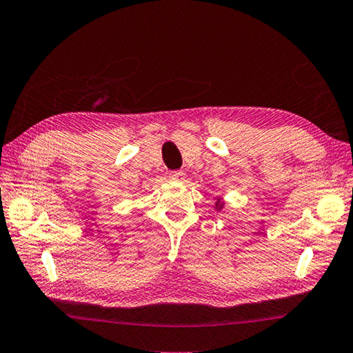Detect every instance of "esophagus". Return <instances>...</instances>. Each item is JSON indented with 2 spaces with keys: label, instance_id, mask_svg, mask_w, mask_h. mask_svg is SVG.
<instances>
[{
  "label": "esophagus",
  "instance_id": "esophagus-1",
  "mask_svg": "<svg viewBox=\"0 0 353 353\" xmlns=\"http://www.w3.org/2000/svg\"><path fill=\"white\" fill-rule=\"evenodd\" d=\"M169 179H170V181H183V179H184V172H181V170L170 172Z\"/></svg>",
  "mask_w": 353,
  "mask_h": 353
}]
</instances>
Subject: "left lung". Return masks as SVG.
I'll return each mask as SVG.
<instances>
[{
	"mask_svg": "<svg viewBox=\"0 0 353 353\" xmlns=\"http://www.w3.org/2000/svg\"><path fill=\"white\" fill-rule=\"evenodd\" d=\"M223 205H224V203L221 201V198L218 196V201L215 203V209H216V210H221V209H223Z\"/></svg>",
	"mask_w": 353,
	"mask_h": 353,
	"instance_id": "obj_1",
	"label": "left lung"
}]
</instances>
